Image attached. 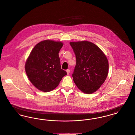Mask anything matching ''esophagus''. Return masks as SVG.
I'll use <instances>...</instances> for the list:
<instances>
[{
  "mask_svg": "<svg viewBox=\"0 0 135 135\" xmlns=\"http://www.w3.org/2000/svg\"><path fill=\"white\" fill-rule=\"evenodd\" d=\"M66 72H67V74H68V75H69V74H70V70H69V69H68V70H66Z\"/></svg>",
  "mask_w": 135,
  "mask_h": 135,
  "instance_id": "obj_1",
  "label": "esophagus"
}]
</instances>
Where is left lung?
I'll return each instance as SVG.
<instances>
[{"label":"left lung","instance_id":"obj_1","mask_svg":"<svg viewBox=\"0 0 135 135\" xmlns=\"http://www.w3.org/2000/svg\"><path fill=\"white\" fill-rule=\"evenodd\" d=\"M76 58L72 75L77 88L85 94L98 90L105 80L108 71V59L98 46L88 41L70 43Z\"/></svg>","mask_w":135,"mask_h":135}]
</instances>
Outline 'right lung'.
<instances>
[{
    "mask_svg": "<svg viewBox=\"0 0 135 135\" xmlns=\"http://www.w3.org/2000/svg\"><path fill=\"white\" fill-rule=\"evenodd\" d=\"M63 43L45 40L32 50L25 64L27 77L37 89L47 92L54 90L67 73L61 69L59 52Z\"/></svg>",
    "mask_w": 135,
    "mask_h": 135,
    "instance_id": "add662e5",
    "label": "right lung"
}]
</instances>
